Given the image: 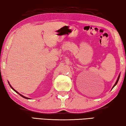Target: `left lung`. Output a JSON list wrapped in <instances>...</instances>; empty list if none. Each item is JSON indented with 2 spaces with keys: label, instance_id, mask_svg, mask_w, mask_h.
Wrapping results in <instances>:
<instances>
[{
  "label": "left lung",
  "instance_id": "left-lung-1",
  "mask_svg": "<svg viewBox=\"0 0 126 126\" xmlns=\"http://www.w3.org/2000/svg\"><path fill=\"white\" fill-rule=\"evenodd\" d=\"M119 77H120V74H119V75L118 76V79H117V81H116V82H115V83L114 84V85L113 86V88L115 86V85H116L117 84V83H118V80H119Z\"/></svg>",
  "mask_w": 126,
  "mask_h": 126
}]
</instances>
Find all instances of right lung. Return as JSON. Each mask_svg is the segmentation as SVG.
I'll return each mask as SVG.
<instances>
[{
	"instance_id": "right-lung-1",
	"label": "right lung",
	"mask_w": 126,
	"mask_h": 126,
	"mask_svg": "<svg viewBox=\"0 0 126 126\" xmlns=\"http://www.w3.org/2000/svg\"><path fill=\"white\" fill-rule=\"evenodd\" d=\"M8 83H9V86H11V88H12V89H13V90H14V91H15V92H16V93H17V94H19V95H21V96H22V97H23V98H25V99H29V98H28V97H25V96H23V95H21V94H19V93H18V92H17V91H16V90H15V89H13V87H12V86H11V85H10V84H9V82H8Z\"/></svg>"
}]
</instances>
